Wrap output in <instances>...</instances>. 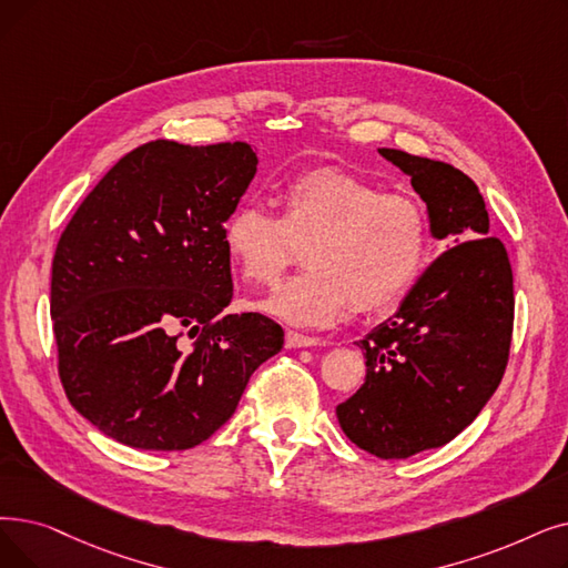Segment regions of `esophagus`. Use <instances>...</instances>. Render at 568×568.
Here are the masks:
<instances>
[{"label":"esophagus","mask_w":568,"mask_h":568,"mask_svg":"<svg viewBox=\"0 0 568 568\" xmlns=\"http://www.w3.org/2000/svg\"><path fill=\"white\" fill-rule=\"evenodd\" d=\"M325 343L323 338H315V336H304L300 332H287L285 334V348H311V345H320Z\"/></svg>","instance_id":"34e87169"}]
</instances>
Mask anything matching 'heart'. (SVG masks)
<instances>
[{"label": "heart", "mask_w": 568, "mask_h": 568, "mask_svg": "<svg viewBox=\"0 0 568 568\" xmlns=\"http://www.w3.org/2000/svg\"><path fill=\"white\" fill-rule=\"evenodd\" d=\"M278 202L281 215L243 204L223 230L227 257L253 283H274L304 248L308 268L271 292L264 313L329 327L351 304L362 313L394 306L420 276L429 227L408 196L353 171L313 166L283 183Z\"/></svg>", "instance_id": "1"}]
</instances>
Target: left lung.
<instances>
[{
  "label": "left lung",
  "mask_w": 568,
  "mask_h": 568,
  "mask_svg": "<svg viewBox=\"0 0 568 568\" xmlns=\"http://www.w3.org/2000/svg\"><path fill=\"white\" fill-rule=\"evenodd\" d=\"M410 176L429 230L450 248L438 255L399 311L357 345L364 385L336 406L357 448L406 459L440 448L471 425L497 392L513 336V268L478 185L459 169L394 148L378 151Z\"/></svg>",
  "instance_id": "8db88e82"
}]
</instances>
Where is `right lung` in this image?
Listing matches in <instances>:
<instances>
[{
    "label": "right lung",
    "instance_id": "obj_1",
    "mask_svg": "<svg viewBox=\"0 0 568 568\" xmlns=\"http://www.w3.org/2000/svg\"><path fill=\"white\" fill-rule=\"evenodd\" d=\"M255 171L243 141L143 143L62 232L51 278L60 381L71 406L118 443L200 446L281 353L274 320L225 313L234 285L223 230Z\"/></svg>",
    "mask_w": 568,
    "mask_h": 568
}]
</instances>
